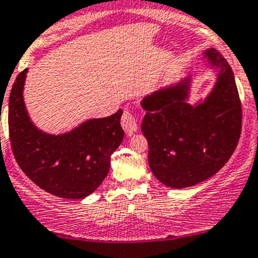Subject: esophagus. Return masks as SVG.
Masks as SVG:
<instances>
[{
  "label": "esophagus",
  "mask_w": 258,
  "mask_h": 258,
  "mask_svg": "<svg viewBox=\"0 0 258 258\" xmlns=\"http://www.w3.org/2000/svg\"><path fill=\"white\" fill-rule=\"evenodd\" d=\"M122 127H123L124 132L127 135H132L138 130V124H136V119H135L134 114L128 110H124L123 115H122Z\"/></svg>",
  "instance_id": "1"
}]
</instances>
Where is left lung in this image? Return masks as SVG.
I'll list each match as a JSON object with an SVG mask.
<instances>
[{
    "label": "left lung",
    "mask_w": 258,
    "mask_h": 258,
    "mask_svg": "<svg viewBox=\"0 0 258 258\" xmlns=\"http://www.w3.org/2000/svg\"><path fill=\"white\" fill-rule=\"evenodd\" d=\"M202 60L216 73L212 90L190 103L194 76L148 95L141 131L148 140V161L162 184L173 189L194 186L225 166L238 145L242 105L229 62L215 48Z\"/></svg>",
    "instance_id": "8db88e82"
}]
</instances>
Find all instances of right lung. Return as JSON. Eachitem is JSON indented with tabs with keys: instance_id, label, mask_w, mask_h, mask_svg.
Here are the masks:
<instances>
[{
	"instance_id": "add662e5",
	"label": "right lung",
	"mask_w": 258,
	"mask_h": 258,
	"mask_svg": "<svg viewBox=\"0 0 258 258\" xmlns=\"http://www.w3.org/2000/svg\"><path fill=\"white\" fill-rule=\"evenodd\" d=\"M28 69L16 77L9 97V132L23 172L52 196L83 199L106 177L110 155L123 140L122 109L105 118H90L64 134H47L32 122L24 103ZM2 110V104H1Z\"/></svg>"
}]
</instances>
